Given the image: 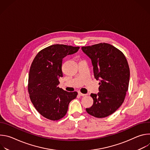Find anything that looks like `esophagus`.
<instances>
[{
    "label": "esophagus",
    "mask_w": 150,
    "mask_h": 150,
    "mask_svg": "<svg viewBox=\"0 0 150 150\" xmlns=\"http://www.w3.org/2000/svg\"><path fill=\"white\" fill-rule=\"evenodd\" d=\"M78 94H79L80 96H82V97H84V96H87V94H82V93H81V92H79V93H78Z\"/></svg>",
    "instance_id": "1"
}]
</instances>
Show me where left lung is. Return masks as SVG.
<instances>
[{"mask_svg": "<svg viewBox=\"0 0 150 150\" xmlns=\"http://www.w3.org/2000/svg\"><path fill=\"white\" fill-rule=\"evenodd\" d=\"M81 49L91 59L95 78L100 79V92L91 94L93 104L86 111L97 118L108 117L124 101L130 77L127 61L120 50L105 42Z\"/></svg>", "mask_w": 150, "mask_h": 150, "instance_id": "obj_1", "label": "left lung"}]
</instances>
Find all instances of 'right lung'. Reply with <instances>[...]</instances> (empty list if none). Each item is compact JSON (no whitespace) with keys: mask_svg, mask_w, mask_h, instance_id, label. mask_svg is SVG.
I'll return each mask as SVG.
<instances>
[{"mask_svg":"<svg viewBox=\"0 0 150 150\" xmlns=\"http://www.w3.org/2000/svg\"><path fill=\"white\" fill-rule=\"evenodd\" d=\"M79 47L54 45L40 50L34 59L30 69L28 91L37 112L44 117L58 120L67 113L69 103L78 93L67 92L59 88L63 76V58L76 53Z\"/></svg>","mask_w":150,"mask_h":150,"instance_id":"add662e5","label":"right lung"}]
</instances>
